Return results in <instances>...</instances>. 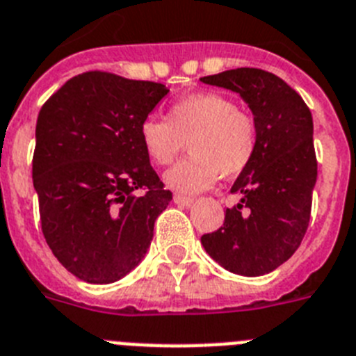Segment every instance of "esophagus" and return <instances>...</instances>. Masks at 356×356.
Returning <instances> with one entry per match:
<instances>
[{"label": "esophagus", "instance_id": "34e87169", "mask_svg": "<svg viewBox=\"0 0 356 356\" xmlns=\"http://www.w3.org/2000/svg\"><path fill=\"white\" fill-rule=\"evenodd\" d=\"M193 197H188V195H175L174 197V202L179 204V206H191L193 204Z\"/></svg>", "mask_w": 356, "mask_h": 356}]
</instances>
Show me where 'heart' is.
<instances>
[{
	"label": "heart",
	"instance_id": "obj_1",
	"mask_svg": "<svg viewBox=\"0 0 356 356\" xmlns=\"http://www.w3.org/2000/svg\"><path fill=\"white\" fill-rule=\"evenodd\" d=\"M140 140L156 165H170L184 143L191 156L170 168L165 182L177 191L206 190L222 175L236 177L249 166L258 145L254 118L220 92H195L174 102L168 122L143 120Z\"/></svg>",
	"mask_w": 356,
	"mask_h": 356
}]
</instances>
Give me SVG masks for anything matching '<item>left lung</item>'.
Segmentation results:
<instances>
[{"label": "left lung", "instance_id": "1", "mask_svg": "<svg viewBox=\"0 0 356 356\" xmlns=\"http://www.w3.org/2000/svg\"><path fill=\"white\" fill-rule=\"evenodd\" d=\"M200 80L238 92L258 127L254 157L231 188L242 200L225 209L224 225L200 242L225 270L264 276L298 251L308 229L317 181L312 113L268 71L236 67Z\"/></svg>", "mask_w": 356, "mask_h": 356}]
</instances>
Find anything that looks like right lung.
<instances>
[{
  "label": "right lung",
  "mask_w": 356,
  "mask_h": 356,
  "mask_svg": "<svg viewBox=\"0 0 356 356\" xmlns=\"http://www.w3.org/2000/svg\"><path fill=\"white\" fill-rule=\"evenodd\" d=\"M168 91L88 71L39 111L32 177L42 234L79 280L114 283L147 254L172 191L150 166L140 125Z\"/></svg>",
  "instance_id": "add662e5"
}]
</instances>
